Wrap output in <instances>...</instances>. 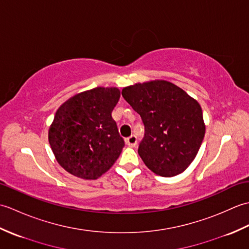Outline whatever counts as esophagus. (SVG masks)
I'll return each mask as SVG.
<instances>
[{"instance_id": "34e87169", "label": "esophagus", "mask_w": 249, "mask_h": 249, "mask_svg": "<svg viewBox=\"0 0 249 249\" xmlns=\"http://www.w3.org/2000/svg\"><path fill=\"white\" fill-rule=\"evenodd\" d=\"M126 144L128 146H136L137 144V137L135 135H131L128 138H126Z\"/></svg>"}]
</instances>
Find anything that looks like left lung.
Returning a JSON list of instances; mask_svg holds the SVG:
<instances>
[{
  "mask_svg": "<svg viewBox=\"0 0 249 249\" xmlns=\"http://www.w3.org/2000/svg\"><path fill=\"white\" fill-rule=\"evenodd\" d=\"M122 96L144 124L138 153L145 166L166 178L186 170L205 134L202 109L197 100L165 80L126 87Z\"/></svg>",
  "mask_w": 249,
  "mask_h": 249,
  "instance_id": "8db88e82",
  "label": "left lung"
}]
</instances>
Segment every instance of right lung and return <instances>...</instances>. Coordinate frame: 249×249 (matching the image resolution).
I'll return each instance as SVG.
<instances>
[{"instance_id":"right-lung-1","label":"right lung","mask_w":249,"mask_h":249,"mask_svg":"<svg viewBox=\"0 0 249 249\" xmlns=\"http://www.w3.org/2000/svg\"><path fill=\"white\" fill-rule=\"evenodd\" d=\"M116 88H95L63 104L49 128V143L67 172L96 179L113 166L125 145L112 119L120 99Z\"/></svg>"}]
</instances>
